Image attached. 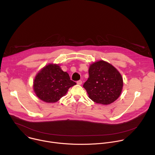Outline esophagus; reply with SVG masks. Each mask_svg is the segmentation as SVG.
I'll return each instance as SVG.
<instances>
[{
  "label": "esophagus",
  "mask_w": 155,
  "mask_h": 155,
  "mask_svg": "<svg viewBox=\"0 0 155 155\" xmlns=\"http://www.w3.org/2000/svg\"><path fill=\"white\" fill-rule=\"evenodd\" d=\"M77 83L78 84L80 85V84H82V81H81V80H78V81H77Z\"/></svg>",
  "instance_id": "1"
}]
</instances>
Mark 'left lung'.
Segmentation results:
<instances>
[{
  "label": "left lung",
  "instance_id": "left-lung-1",
  "mask_svg": "<svg viewBox=\"0 0 155 155\" xmlns=\"http://www.w3.org/2000/svg\"><path fill=\"white\" fill-rule=\"evenodd\" d=\"M89 78L83 84L89 97L94 102L108 105L116 101L122 91L123 78L112 65L99 61L90 67Z\"/></svg>",
  "mask_w": 155,
  "mask_h": 155
}]
</instances>
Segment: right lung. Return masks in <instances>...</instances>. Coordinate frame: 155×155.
<instances>
[{
    "label": "right lung",
    "mask_w": 155,
    "mask_h": 155,
    "mask_svg": "<svg viewBox=\"0 0 155 155\" xmlns=\"http://www.w3.org/2000/svg\"><path fill=\"white\" fill-rule=\"evenodd\" d=\"M76 83L71 80L69 75L61 70L57 64H49L36 75L34 90L41 101L53 103L58 101Z\"/></svg>",
    "instance_id": "1"
}]
</instances>
